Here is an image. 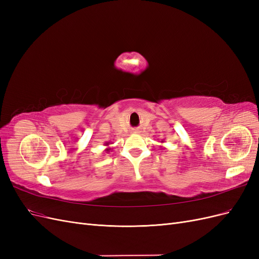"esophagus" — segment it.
<instances>
[{
  "label": "esophagus",
  "instance_id": "esophagus-1",
  "mask_svg": "<svg viewBox=\"0 0 259 259\" xmlns=\"http://www.w3.org/2000/svg\"><path fill=\"white\" fill-rule=\"evenodd\" d=\"M133 132H134V133H138V130H134Z\"/></svg>",
  "mask_w": 259,
  "mask_h": 259
}]
</instances>
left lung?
Returning a JSON list of instances; mask_svg holds the SVG:
<instances>
[{
  "label": "left lung",
  "mask_w": 259,
  "mask_h": 259,
  "mask_svg": "<svg viewBox=\"0 0 259 259\" xmlns=\"http://www.w3.org/2000/svg\"><path fill=\"white\" fill-rule=\"evenodd\" d=\"M163 142H164V140H162V142H161V143H163Z\"/></svg>",
  "instance_id": "1"
}]
</instances>
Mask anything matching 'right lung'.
<instances>
[{"instance_id": "1", "label": "right lung", "mask_w": 259, "mask_h": 259, "mask_svg": "<svg viewBox=\"0 0 259 259\" xmlns=\"http://www.w3.org/2000/svg\"><path fill=\"white\" fill-rule=\"evenodd\" d=\"M112 143H110V142H107V143H105V146L107 147L106 149H105V151L108 153V152H110L111 150H112V148L110 147V145H111Z\"/></svg>"}]
</instances>
